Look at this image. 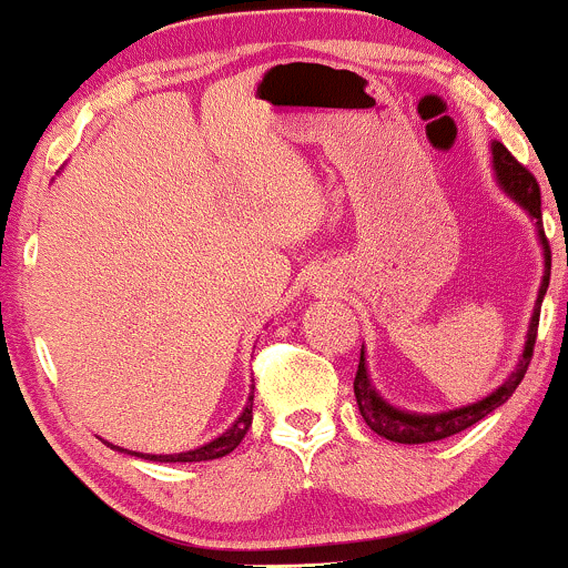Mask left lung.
Wrapping results in <instances>:
<instances>
[{"label":"left lung","instance_id":"8db88e82","mask_svg":"<svg viewBox=\"0 0 568 568\" xmlns=\"http://www.w3.org/2000/svg\"><path fill=\"white\" fill-rule=\"evenodd\" d=\"M491 154H494V171H497V179L501 189H505L510 197L518 202L524 211H529V216L537 221L539 230V243L545 247V277L542 285H539V296H537V306H534L531 315V325H529V336H526V347L524 355H520L518 368L507 376V382L501 384L497 393H491L484 400L473 403V406L456 408V410H446V414H406V410H397L384 403L376 389L371 387L368 382V371H366V357H363L361 349V363H357V374H355V397H357V408H361V416L366 419V425L374 429L376 435L382 438L395 440V443H433V440H443L452 438V435L462 433V429L473 427L475 422H480L484 416L491 414L494 408H499L501 403L507 400L515 393L520 379L529 371L531 355H534V344H537V328H539V306H542L545 291L550 285V243H547L545 230H542V197H539V184L537 179L529 173V168L520 165L518 160L507 152V146H501L499 141L491 143Z\"/></svg>","mask_w":568,"mask_h":568}]
</instances>
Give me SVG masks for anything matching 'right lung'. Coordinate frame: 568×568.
<instances>
[{
  "instance_id": "obj_1",
  "label": "right lung",
  "mask_w": 568,
  "mask_h": 568,
  "mask_svg": "<svg viewBox=\"0 0 568 568\" xmlns=\"http://www.w3.org/2000/svg\"><path fill=\"white\" fill-rule=\"evenodd\" d=\"M253 422V395L247 397V406L243 408V414L237 416V422L226 429L224 435H219L216 440L205 443V446L194 448V452H186V454H139V452H128V448H120V446H109L112 448H120V452L125 454H133V456H141V459H149V462H207V459H219V456H226L232 454L234 448L243 443V438L247 435V427H251Z\"/></svg>"
}]
</instances>
